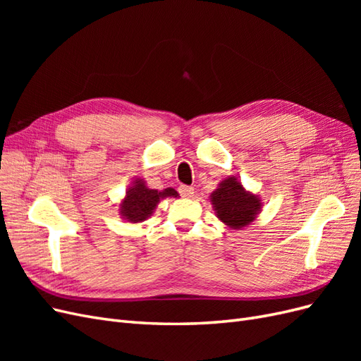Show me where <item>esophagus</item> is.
Segmentation results:
<instances>
[{
	"label": "esophagus",
	"mask_w": 361,
	"mask_h": 361,
	"mask_svg": "<svg viewBox=\"0 0 361 361\" xmlns=\"http://www.w3.org/2000/svg\"><path fill=\"white\" fill-rule=\"evenodd\" d=\"M179 192H180L182 197L190 199V197H192V195H194V188L187 187V185H180V187H179Z\"/></svg>",
	"instance_id": "34e87169"
}]
</instances>
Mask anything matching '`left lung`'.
Segmentation results:
<instances>
[{"label": "left lung", "instance_id": "left-lung-1", "mask_svg": "<svg viewBox=\"0 0 361 361\" xmlns=\"http://www.w3.org/2000/svg\"><path fill=\"white\" fill-rule=\"evenodd\" d=\"M209 199L218 220L231 231H241L253 223L262 207L259 195L247 191L236 176H228L218 183Z\"/></svg>", "mask_w": 361, "mask_h": 361}]
</instances>
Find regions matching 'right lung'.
<instances>
[{
	"instance_id": "obj_1",
	"label": "right lung",
	"mask_w": 361,
	"mask_h": 361,
	"mask_svg": "<svg viewBox=\"0 0 361 361\" xmlns=\"http://www.w3.org/2000/svg\"><path fill=\"white\" fill-rule=\"evenodd\" d=\"M167 197H179V194L173 188L152 190L145 179L135 178L126 190L123 200L118 203V215H122L128 223H141L154 214L162 199Z\"/></svg>"
}]
</instances>
